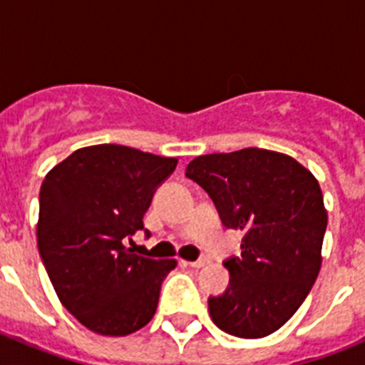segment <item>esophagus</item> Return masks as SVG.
<instances>
[{
    "label": "esophagus",
    "instance_id": "obj_1",
    "mask_svg": "<svg viewBox=\"0 0 365 365\" xmlns=\"http://www.w3.org/2000/svg\"><path fill=\"white\" fill-rule=\"evenodd\" d=\"M206 263H208V257L202 256V257H199L197 261H192V263H190V267H193V269H201V267H205Z\"/></svg>",
    "mask_w": 365,
    "mask_h": 365
}]
</instances>
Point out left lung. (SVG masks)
<instances>
[{
  "instance_id": "8db88e82",
  "label": "left lung",
  "mask_w": 365,
  "mask_h": 365,
  "mask_svg": "<svg viewBox=\"0 0 365 365\" xmlns=\"http://www.w3.org/2000/svg\"><path fill=\"white\" fill-rule=\"evenodd\" d=\"M186 177L243 232L241 256L222 261L228 289L208 298L212 320L237 338H263L291 320L322 267L327 212L316 177L278 151L245 148L195 157Z\"/></svg>"
}]
</instances>
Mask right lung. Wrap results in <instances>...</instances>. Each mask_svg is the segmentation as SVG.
<instances>
[{
  "mask_svg": "<svg viewBox=\"0 0 365 365\" xmlns=\"http://www.w3.org/2000/svg\"><path fill=\"white\" fill-rule=\"evenodd\" d=\"M177 166L118 144L80 148L45 175L38 250L58 298L89 331L125 336L153 318L175 259H150L124 247L144 228L153 193Z\"/></svg>",
  "mask_w": 365,
  "mask_h": 365,
  "instance_id": "1",
  "label": "right lung"
}]
</instances>
